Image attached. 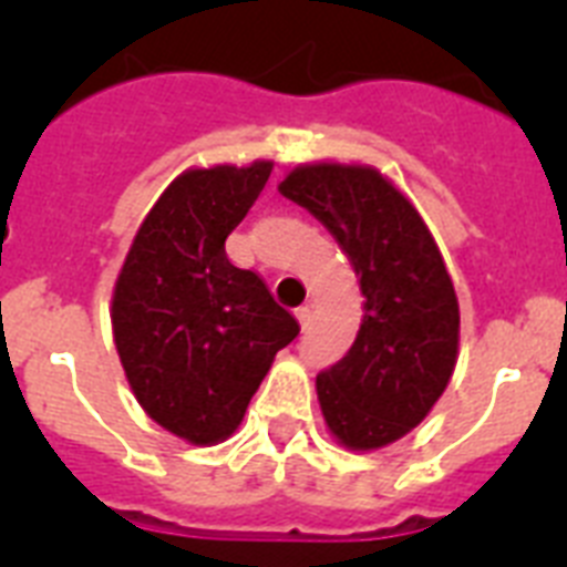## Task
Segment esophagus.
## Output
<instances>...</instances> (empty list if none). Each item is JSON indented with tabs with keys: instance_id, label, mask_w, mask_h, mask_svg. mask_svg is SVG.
<instances>
[{
	"instance_id": "34e87169",
	"label": "esophagus",
	"mask_w": 567,
	"mask_h": 567,
	"mask_svg": "<svg viewBox=\"0 0 567 567\" xmlns=\"http://www.w3.org/2000/svg\"><path fill=\"white\" fill-rule=\"evenodd\" d=\"M295 318H298V323H300V329H309V323H312V307H298L295 309Z\"/></svg>"
}]
</instances>
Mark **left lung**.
<instances>
[{"mask_svg":"<svg viewBox=\"0 0 567 567\" xmlns=\"http://www.w3.org/2000/svg\"><path fill=\"white\" fill-rule=\"evenodd\" d=\"M278 189L334 235L363 292L352 349L318 374L320 412L346 449H383L423 423L452 380V275L414 204L374 167L300 164Z\"/></svg>","mask_w":567,"mask_h":567,"instance_id":"left-lung-1","label":"left lung"}]
</instances>
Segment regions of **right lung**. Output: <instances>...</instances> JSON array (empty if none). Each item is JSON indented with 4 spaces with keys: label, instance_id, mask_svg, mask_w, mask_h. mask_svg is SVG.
Returning <instances> with one entry per match:
<instances>
[{
    "label": "right lung",
    "instance_id": "obj_1",
    "mask_svg": "<svg viewBox=\"0 0 567 567\" xmlns=\"http://www.w3.org/2000/svg\"><path fill=\"white\" fill-rule=\"evenodd\" d=\"M272 162L187 169L153 204L113 289V340L135 400L155 423L193 445L227 440L298 338L252 269L224 240L244 221Z\"/></svg>",
    "mask_w": 567,
    "mask_h": 567
}]
</instances>
